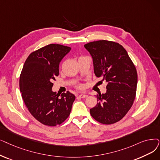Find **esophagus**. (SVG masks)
Returning a JSON list of instances; mask_svg holds the SVG:
<instances>
[{"instance_id": "esophagus-1", "label": "esophagus", "mask_w": 160, "mask_h": 160, "mask_svg": "<svg viewBox=\"0 0 160 160\" xmlns=\"http://www.w3.org/2000/svg\"><path fill=\"white\" fill-rule=\"evenodd\" d=\"M88 95H86V94H80L78 95L79 97H80V98H86V97H87Z\"/></svg>"}]
</instances>
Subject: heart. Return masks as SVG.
Segmentation results:
<instances>
[{"instance_id":"obj_1","label":"heart","mask_w":160,"mask_h":160,"mask_svg":"<svg viewBox=\"0 0 160 160\" xmlns=\"http://www.w3.org/2000/svg\"><path fill=\"white\" fill-rule=\"evenodd\" d=\"M78 88H80V89H81V88H82V85H78Z\"/></svg>"}]
</instances>
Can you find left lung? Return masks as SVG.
<instances>
[{"mask_svg":"<svg viewBox=\"0 0 160 160\" xmlns=\"http://www.w3.org/2000/svg\"><path fill=\"white\" fill-rule=\"evenodd\" d=\"M93 59L94 73L107 84L105 93L97 95V104L90 109L93 118L103 124L120 121L135 98L137 72L127 51L118 43L108 40L84 45Z\"/></svg>","mask_w":160,"mask_h":160,"instance_id":"left-lung-1","label":"left lung"}]
</instances>
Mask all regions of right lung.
<instances>
[{"label": "right lung", "mask_w": 160, "mask_h": 160, "mask_svg": "<svg viewBox=\"0 0 160 160\" xmlns=\"http://www.w3.org/2000/svg\"><path fill=\"white\" fill-rule=\"evenodd\" d=\"M71 50L54 44L42 48L29 55L20 74L19 89L25 105L34 118L46 126L63 123L75 100L69 92L60 95L52 91L59 63Z\"/></svg>", "instance_id": "1"}]
</instances>
